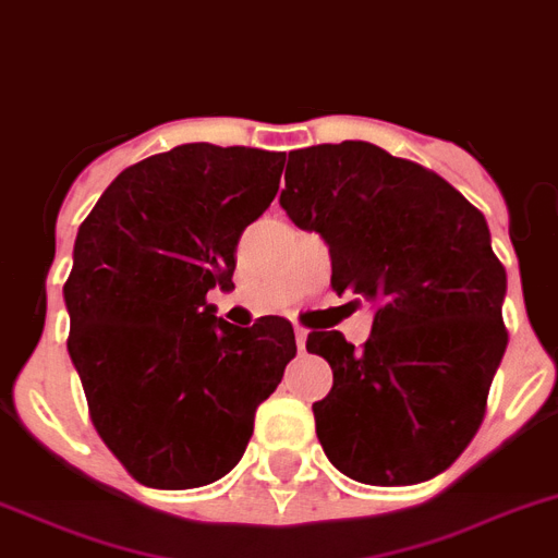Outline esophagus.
I'll use <instances>...</instances> for the list:
<instances>
[{
    "label": "esophagus",
    "mask_w": 558,
    "mask_h": 558,
    "mask_svg": "<svg viewBox=\"0 0 558 558\" xmlns=\"http://www.w3.org/2000/svg\"><path fill=\"white\" fill-rule=\"evenodd\" d=\"M296 344H299V350H304V344H307V330H304V327H299L296 325Z\"/></svg>",
    "instance_id": "obj_1"
}]
</instances>
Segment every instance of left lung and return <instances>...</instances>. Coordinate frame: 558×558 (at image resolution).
<instances>
[{"label": "left lung", "mask_w": 558, "mask_h": 558, "mask_svg": "<svg viewBox=\"0 0 558 558\" xmlns=\"http://www.w3.org/2000/svg\"><path fill=\"white\" fill-rule=\"evenodd\" d=\"M288 217L330 247L332 290L375 304L364 350L307 336L332 366L322 449L366 485L437 477L477 435L506 355V268L485 217L435 171L366 141L290 151Z\"/></svg>", "instance_id": "8db88e82"}]
</instances>
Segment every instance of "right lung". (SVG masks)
Instances as JSON below:
<instances>
[{
  "instance_id": "1",
  "label": "right lung",
  "mask_w": 558,
  "mask_h": 558,
  "mask_svg": "<svg viewBox=\"0 0 558 558\" xmlns=\"http://www.w3.org/2000/svg\"><path fill=\"white\" fill-rule=\"evenodd\" d=\"M284 155L183 143L123 169L81 222L66 350L109 451L149 488H197L245 454L296 355L288 318H217L236 242L279 192Z\"/></svg>"
}]
</instances>
